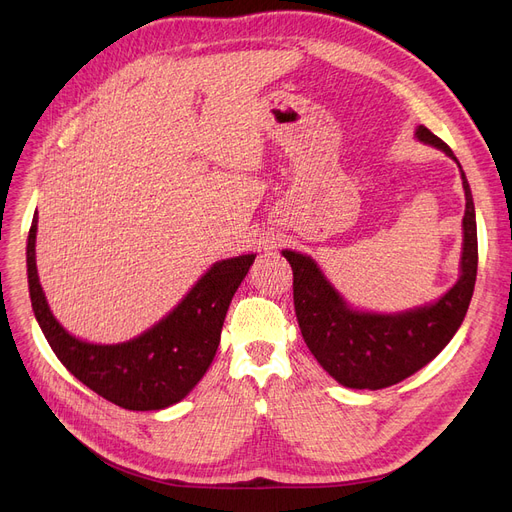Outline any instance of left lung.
I'll return each mask as SVG.
<instances>
[{"instance_id": "left-lung-1", "label": "left lung", "mask_w": 512, "mask_h": 512, "mask_svg": "<svg viewBox=\"0 0 512 512\" xmlns=\"http://www.w3.org/2000/svg\"><path fill=\"white\" fill-rule=\"evenodd\" d=\"M415 134L456 161L452 149L429 128L419 126ZM461 178L467 199L461 278L434 305L398 315L353 311L311 257L282 251L292 267L294 311L301 334L317 363L342 386L357 390L394 386L432 361L461 328L477 276L475 205L463 170Z\"/></svg>"}]
</instances>
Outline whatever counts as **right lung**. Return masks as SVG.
Here are the masks:
<instances>
[{
  "mask_svg": "<svg viewBox=\"0 0 512 512\" xmlns=\"http://www.w3.org/2000/svg\"><path fill=\"white\" fill-rule=\"evenodd\" d=\"M37 213L29 230L26 267L39 326L64 367L87 388L128 411L166 409L191 392L209 369L226 311L255 255L215 263L182 303L139 338L89 344L70 336L51 315L35 263Z\"/></svg>",
  "mask_w": 512,
  "mask_h": 512,
  "instance_id": "obj_1",
  "label": "right lung"
}]
</instances>
